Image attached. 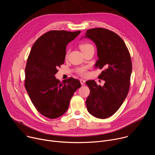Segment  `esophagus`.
Returning a JSON list of instances; mask_svg holds the SVG:
<instances>
[{"label": "esophagus", "mask_w": 155, "mask_h": 155, "mask_svg": "<svg viewBox=\"0 0 155 155\" xmlns=\"http://www.w3.org/2000/svg\"><path fill=\"white\" fill-rule=\"evenodd\" d=\"M80 83H81V84L82 86L84 85V83H85V80H83V79H80Z\"/></svg>", "instance_id": "esophagus-1"}]
</instances>
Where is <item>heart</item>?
I'll list each match as a JSON object with an SVG mask.
<instances>
[{
    "mask_svg": "<svg viewBox=\"0 0 155 155\" xmlns=\"http://www.w3.org/2000/svg\"><path fill=\"white\" fill-rule=\"evenodd\" d=\"M79 46H80V48L81 49V51L83 54H84L85 52H86V51H87L90 50H94V46L92 44H91L89 43H87V42L81 43V44H80ZM68 53H69V51H68V52H67L66 55H68ZM78 73L81 76H85L87 74V71H86V68H80V69H78Z\"/></svg>",
    "mask_w": 155,
    "mask_h": 155,
    "instance_id": "heart-1",
    "label": "heart"
}]
</instances>
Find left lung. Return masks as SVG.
<instances>
[{"mask_svg": "<svg viewBox=\"0 0 155 155\" xmlns=\"http://www.w3.org/2000/svg\"><path fill=\"white\" fill-rule=\"evenodd\" d=\"M84 38L97 46L98 60L95 67L103 69L98 78L105 81L103 86L94 80L86 82L90 89L87 110L95 117L108 118L119 110L128 95L132 72L130 54L123 39L111 30L91 28L86 31Z\"/></svg>", "mask_w": 155, "mask_h": 155, "instance_id": "obj_1", "label": "left lung"}]
</instances>
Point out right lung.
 I'll return each instance as SVG.
<instances>
[{
    "label": "right lung",
    "mask_w": 155,
    "mask_h": 155,
    "mask_svg": "<svg viewBox=\"0 0 155 155\" xmlns=\"http://www.w3.org/2000/svg\"><path fill=\"white\" fill-rule=\"evenodd\" d=\"M80 31L51 30L33 45L25 70V87L36 109L49 119H56L68 110L80 81L69 78L61 82L55 75L64 63L66 46Z\"/></svg>",
    "instance_id": "add662e5"
}]
</instances>
